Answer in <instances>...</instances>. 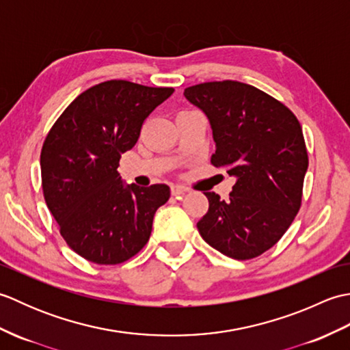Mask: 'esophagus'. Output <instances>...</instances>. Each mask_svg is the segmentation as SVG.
<instances>
[{"instance_id":"1","label":"esophagus","mask_w":350,"mask_h":350,"mask_svg":"<svg viewBox=\"0 0 350 350\" xmlns=\"http://www.w3.org/2000/svg\"><path fill=\"white\" fill-rule=\"evenodd\" d=\"M187 191L188 189L185 187H180V185H171V196H174V197H180Z\"/></svg>"}]
</instances>
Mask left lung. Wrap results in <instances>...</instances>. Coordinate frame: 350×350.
<instances>
[{
	"label": "left lung",
	"instance_id": "1",
	"mask_svg": "<svg viewBox=\"0 0 350 350\" xmlns=\"http://www.w3.org/2000/svg\"><path fill=\"white\" fill-rule=\"evenodd\" d=\"M209 118L217 150L211 162L236 183L228 200L204 192L203 239L227 257L250 260L272 248L299 212L308 154L302 128L284 103L239 81L185 88Z\"/></svg>",
	"mask_w": 350,
	"mask_h": 350
}]
</instances>
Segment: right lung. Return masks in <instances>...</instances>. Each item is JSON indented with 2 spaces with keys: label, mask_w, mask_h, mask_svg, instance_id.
Segmentation results:
<instances>
[{
  "label": "right lung",
  "mask_w": 350,
  "mask_h": 350,
  "mask_svg": "<svg viewBox=\"0 0 350 350\" xmlns=\"http://www.w3.org/2000/svg\"><path fill=\"white\" fill-rule=\"evenodd\" d=\"M111 79L81 93L48 132L40 153L44 202L69 247L96 265H118L147 243L170 188L124 185L118 162L152 111L173 94Z\"/></svg>",
  "instance_id": "obj_1"
}]
</instances>
